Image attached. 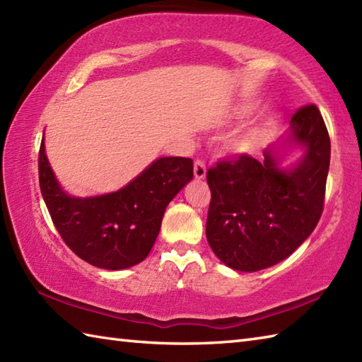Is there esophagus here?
Returning <instances> with one entry per match:
<instances>
[{"mask_svg": "<svg viewBox=\"0 0 362 362\" xmlns=\"http://www.w3.org/2000/svg\"><path fill=\"white\" fill-rule=\"evenodd\" d=\"M205 175H206V166L202 160H197L194 163V177L201 180V179H205Z\"/></svg>", "mask_w": 362, "mask_h": 362, "instance_id": "esophagus-1", "label": "esophagus"}]
</instances>
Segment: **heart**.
Listing matches in <instances>:
<instances>
[{
    "label": "heart",
    "mask_w": 362,
    "mask_h": 362,
    "mask_svg": "<svg viewBox=\"0 0 362 362\" xmlns=\"http://www.w3.org/2000/svg\"><path fill=\"white\" fill-rule=\"evenodd\" d=\"M249 115L247 109H240L236 110L235 117L236 118H245ZM275 122L272 119H267L264 122H261L258 126H253L250 129L245 130L240 136L235 140V149L241 153H250L258 148V144L267 138V135L271 134V130L274 129Z\"/></svg>",
    "instance_id": "obj_1"
}]
</instances>
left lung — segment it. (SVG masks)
<instances>
[{
    "label": "left lung",
    "instance_id": "obj_1",
    "mask_svg": "<svg viewBox=\"0 0 362 362\" xmlns=\"http://www.w3.org/2000/svg\"><path fill=\"white\" fill-rule=\"evenodd\" d=\"M296 147L303 157L281 167L286 152ZM329 152L324 118L310 104L294 113L281 143L263 151L264 161L241 153L209 169L206 241L214 255L235 271L257 272L298 249L324 211Z\"/></svg>",
    "mask_w": 362,
    "mask_h": 362
}]
</instances>
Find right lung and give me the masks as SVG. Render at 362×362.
Masks as SVG:
<instances>
[{"instance_id": "right-lung-1", "label": "right lung", "mask_w": 362, "mask_h": 362, "mask_svg": "<svg viewBox=\"0 0 362 362\" xmlns=\"http://www.w3.org/2000/svg\"><path fill=\"white\" fill-rule=\"evenodd\" d=\"M38 180L46 209L68 247L91 266L119 271L149 255L168 204L193 180V160L160 157L118 191L76 197L60 187L43 138Z\"/></svg>"}]
</instances>
